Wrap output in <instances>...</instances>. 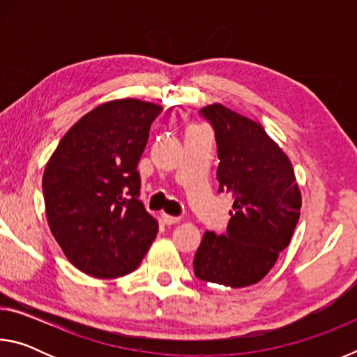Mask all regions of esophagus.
Listing matches in <instances>:
<instances>
[{
  "instance_id": "1",
  "label": "esophagus",
  "mask_w": 357,
  "mask_h": 357,
  "mask_svg": "<svg viewBox=\"0 0 357 357\" xmlns=\"http://www.w3.org/2000/svg\"><path fill=\"white\" fill-rule=\"evenodd\" d=\"M162 220H164L165 225H174V223L179 222V217H173L168 214H162Z\"/></svg>"
}]
</instances>
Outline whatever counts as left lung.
<instances>
[{
    "label": "left lung",
    "instance_id": "8db88e82",
    "mask_svg": "<svg viewBox=\"0 0 357 357\" xmlns=\"http://www.w3.org/2000/svg\"><path fill=\"white\" fill-rule=\"evenodd\" d=\"M217 142L219 192L231 193L225 234L206 231L193 258L200 280L255 285L273 269L298 225L302 197L288 155L263 126L222 104L202 108Z\"/></svg>",
    "mask_w": 357,
    "mask_h": 357
}]
</instances>
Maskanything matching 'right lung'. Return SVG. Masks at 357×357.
<instances>
[{
  "mask_svg": "<svg viewBox=\"0 0 357 357\" xmlns=\"http://www.w3.org/2000/svg\"><path fill=\"white\" fill-rule=\"evenodd\" d=\"M162 110L130 98L105 102L72 126L47 162L42 190L48 227L84 274H129L155 239L159 223L138 200L137 165Z\"/></svg>",
  "mask_w": 357,
  "mask_h": 357,
  "instance_id": "1",
  "label": "right lung"
}]
</instances>
